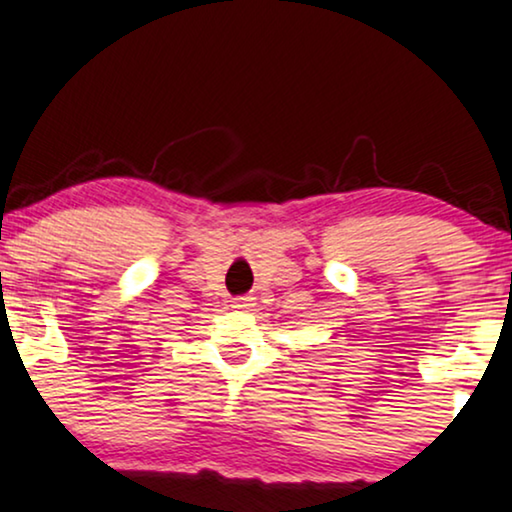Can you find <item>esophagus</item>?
<instances>
[{"label":"esophagus","instance_id":"esophagus-1","mask_svg":"<svg viewBox=\"0 0 512 512\" xmlns=\"http://www.w3.org/2000/svg\"><path fill=\"white\" fill-rule=\"evenodd\" d=\"M231 307L238 309V312H248L250 307H255V297H236Z\"/></svg>","mask_w":512,"mask_h":512}]
</instances>
